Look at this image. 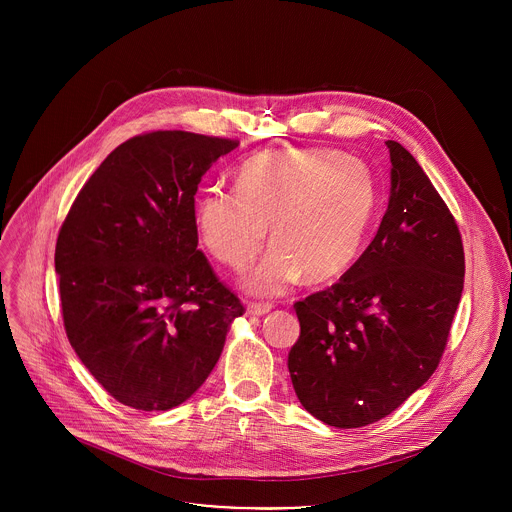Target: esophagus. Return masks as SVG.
Segmentation results:
<instances>
[{
    "instance_id": "esophagus-1",
    "label": "esophagus",
    "mask_w": 512,
    "mask_h": 512,
    "mask_svg": "<svg viewBox=\"0 0 512 512\" xmlns=\"http://www.w3.org/2000/svg\"><path fill=\"white\" fill-rule=\"evenodd\" d=\"M271 304H261V302H251V304H247V314L249 316H263V314H267V312H271Z\"/></svg>"
}]
</instances>
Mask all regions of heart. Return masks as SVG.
I'll list each match as a JSON object with an SVG mask.
<instances>
[{
    "mask_svg": "<svg viewBox=\"0 0 512 512\" xmlns=\"http://www.w3.org/2000/svg\"><path fill=\"white\" fill-rule=\"evenodd\" d=\"M369 166L334 150L259 154L237 172V190L206 188L194 206L202 247L235 271L275 247L247 273L255 296H277L306 273L312 283L340 277L358 257L377 210Z\"/></svg>",
    "mask_w": 512,
    "mask_h": 512,
    "instance_id": "b5f03b06",
    "label": "heart"
}]
</instances>
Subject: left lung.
<instances>
[{
	"instance_id": "left-lung-1",
	"label": "left lung",
	"mask_w": 512,
	"mask_h": 512,
	"mask_svg": "<svg viewBox=\"0 0 512 512\" xmlns=\"http://www.w3.org/2000/svg\"><path fill=\"white\" fill-rule=\"evenodd\" d=\"M381 227L330 287L296 302L287 369L306 411L350 429L393 413L437 369L464 289L456 218L417 160L389 139Z\"/></svg>"
}]
</instances>
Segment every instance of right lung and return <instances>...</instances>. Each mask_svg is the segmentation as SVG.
I'll return each mask as SVG.
<instances>
[{"instance_id":"1","label":"right lung","mask_w":512,"mask_h":512,"mask_svg":"<svg viewBox=\"0 0 512 512\" xmlns=\"http://www.w3.org/2000/svg\"><path fill=\"white\" fill-rule=\"evenodd\" d=\"M237 139L150 131L115 148L72 202L54 267L70 346L119 403L168 411L223 352L241 300L198 249L194 194Z\"/></svg>"}]
</instances>
